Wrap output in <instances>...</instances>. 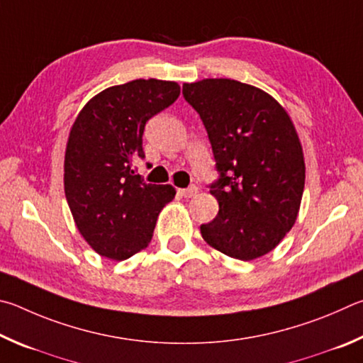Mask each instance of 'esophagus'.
Returning <instances> with one entry per match:
<instances>
[{"instance_id":"esophagus-1","label":"esophagus","mask_w":363,"mask_h":363,"mask_svg":"<svg viewBox=\"0 0 363 363\" xmlns=\"http://www.w3.org/2000/svg\"><path fill=\"white\" fill-rule=\"evenodd\" d=\"M178 193H180L183 198H193V196L198 193V188L196 186H189V188H183V189H178Z\"/></svg>"}]
</instances>
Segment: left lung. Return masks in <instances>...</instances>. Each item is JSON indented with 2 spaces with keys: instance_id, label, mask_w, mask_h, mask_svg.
Returning <instances> with one entry per match:
<instances>
[{
  "instance_id": "8db88e82",
  "label": "left lung",
  "mask_w": 363,
  "mask_h": 363,
  "mask_svg": "<svg viewBox=\"0 0 363 363\" xmlns=\"http://www.w3.org/2000/svg\"><path fill=\"white\" fill-rule=\"evenodd\" d=\"M183 95L204 123L221 174L211 186L218 215L202 239L250 262L281 244L300 212L306 165L287 110L259 87L228 78L185 82Z\"/></svg>"
}]
</instances>
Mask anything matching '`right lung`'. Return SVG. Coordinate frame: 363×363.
<instances>
[{"mask_svg": "<svg viewBox=\"0 0 363 363\" xmlns=\"http://www.w3.org/2000/svg\"><path fill=\"white\" fill-rule=\"evenodd\" d=\"M180 95L175 81L135 79L111 86L81 108L68 133L63 188L76 228L110 259L148 247L159 212L175 198L172 185H150L133 164L145 157L150 118Z\"/></svg>", "mask_w": 363, "mask_h": 363, "instance_id": "right-lung-1", "label": "right lung"}]
</instances>
